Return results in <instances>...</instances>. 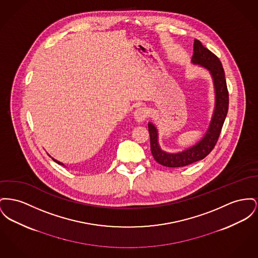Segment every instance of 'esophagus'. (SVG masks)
I'll return each instance as SVG.
<instances>
[{"label": "esophagus", "mask_w": 258, "mask_h": 258, "mask_svg": "<svg viewBox=\"0 0 258 258\" xmlns=\"http://www.w3.org/2000/svg\"><path fill=\"white\" fill-rule=\"evenodd\" d=\"M148 117V110L145 107H139L135 111V119L138 122L145 121Z\"/></svg>", "instance_id": "esophagus-1"}]
</instances>
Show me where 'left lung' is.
Instances as JSON below:
<instances>
[{
  "label": "left lung",
  "instance_id": "8db88e82",
  "mask_svg": "<svg viewBox=\"0 0 258 258\" xmlns=\"http://www.w3.org/2000/svg\"><path fill=\"white\" fill-rule=\"evenodd\" d=\"M192 63L206 68L212 75L215 91V106L212 121L205 137L197 144L179 153H167L162 150L158 142V130L149 122L152 155L155 161L164 167H185L206 158L214 148L227 116L229 93L225 73L219 58L203 46L199 40H195Z\"/></svg>",
  "mask_w": 258,
  "mask_h": 258
}]
</instances>
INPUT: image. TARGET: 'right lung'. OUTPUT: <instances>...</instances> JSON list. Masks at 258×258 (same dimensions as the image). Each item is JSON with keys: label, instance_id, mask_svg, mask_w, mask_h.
Listing matches in <instances>:
<instances>
[{"label": "right lung", "instance_id": "obj_1", "mask_svg": "<svg viewBox=\"0 0 258 258\" xmlns=\"http://www.w3.org/2000/svg\"><path fill=\"white\" fill-rule=\"evenodd\" d=\"M52 160H53V161H54V162H55V163H57V164H58V165H62V166H64V165H63V164H62V163H60V162H58V161H56V160H54V159H52Z\"/></svg>", "mask_w": 258, "mask_h": 258}]
</instances>
